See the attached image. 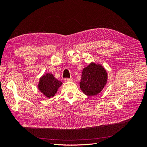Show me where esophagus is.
Here are the masks:
<instances>
[{
  "label": "esophagus",
  "mask_w": 147,
  "mask_h": 147,
  "mask_svg": "<svg viewBox=\"0 0 147 147\" xmlns=\"http://www.w3.org/2000/svg\"><path fill=\"white\" fill-rule=\"evenodd\" d=\"M73 80V78L72 77H70V78H64V81L65 82H71Z\"/></svg>",
  "instance_id": "obj_1"
}]
</instances>
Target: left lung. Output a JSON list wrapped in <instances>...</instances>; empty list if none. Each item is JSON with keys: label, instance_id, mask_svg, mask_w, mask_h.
Segmentation results:
<instances>
[{"label": "left lung", "instance_id": "obj_1", "mask_svg": "<svg viewBox=\"0 0 147 147\" xmlns=\"http://www.w3.org/2000/svg\"><path fill=\"white\" fill-rule=\"evenodd\" d=\"M107 74L103 67L92 63L84 68L80 80V88L87 96L98 94L105 86Z\"/></svg>", "mask_w": 147, "mask_h": 147}]
</instances>
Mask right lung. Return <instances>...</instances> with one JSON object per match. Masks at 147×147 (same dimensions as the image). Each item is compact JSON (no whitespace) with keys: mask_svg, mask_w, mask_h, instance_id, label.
Masks as SVG:
<instances>
[{"mask_svg":"<svg viewBox=\"0 0 147 147\" xmlns=\"http://www.w3.org/2000/svg\"><path fill=\"white\" fill-rule=\"evenodd\" d=\"M62 84V82L56 80L52 74H47L40 79L38 89L45 96L51 97L55 95Z\"/></svg>","mask_w":147,"mask_h":147,"instance_id":"1","label":"right lung"}]
</instances>
